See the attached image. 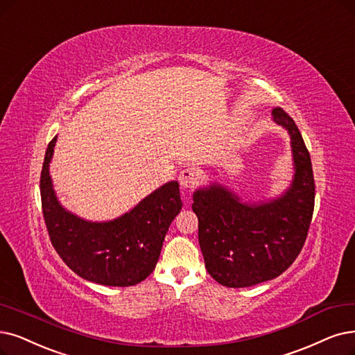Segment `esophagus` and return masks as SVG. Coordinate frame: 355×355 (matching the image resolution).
I'll use <instances>...</instances> for the list:
<instances>
[{"label":"esophagus","instance_id":"1","mask_svg":"<svg viewBox=\"0 0 355 355\" xmlns=\"http://www.w3.org/2000/svg\"><path fill=\"white\" fill-rule=\"evenodd\" d=\"M179 182L183 189H191L196 185L198 182H200V173H198L195 168L187 167L179 173Z\"/></svg>","mask_w":355,"mask_h":355}]
</instances>
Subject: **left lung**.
<instances>
[{
	"label": "left lung",
	"instance_id": "obj_1",
	"mask_svg": "<svg viewBox=\"0 0 355 355\" xmlns=\"http://www.w3.org/2000/svg\"><path fill=\"white\" fill-rule=\"evenodd\" d=\"M272 121L291 139L294 175L284 192L252 202L211 182L192 196L205 268L225 287H252L284 272L299 257L313 216L315 179L303 137L281 107L272 109Z\"/></svg>",
	"mask_w": 355,
	"mask_h": 355
}]
</instances>
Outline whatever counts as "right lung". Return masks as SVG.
I'll return each instance as SVG.
<instances>
[{"instance_id":"add662e5","label":"right lung","mask_w":355,"mask_h":355,"mask_svg":"<svg viewBox=\"0 0 355 355\" xmlns=\"http://www.w3.org/2000/svg\"><path fill=\"white\" fill-rule=\"evenodd\" d=\"M56 138L48 144L40 175L42 209L52 246L69 269L96 284L130 287L144 281L154 271L164 236L182 209L179 183H164L115 220H84L56 198L49 173Z\"/></svg>"}]
</instances>
